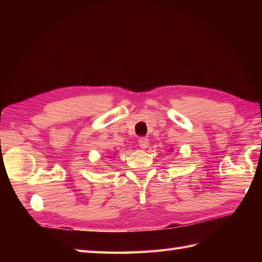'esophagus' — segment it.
Returning <instances> with one entry per match:
<instances>
[{
	"label": "esophagus",
	"mask_w": 262,
	"mask_h": 262,
	"mask_svg": "<svg viewBox=\"0 0 262 262\" xmlns=\"http://www.w3.org/2000/svg\"><path fill=\"white\" fill-rule=\"evenodd\" d=\"M138 144H140L141 148H146L149 145V140L147 137H141L140 141H138Z\"/></svg>",
	"instance_id": "obj_1"
}]
</instances>
